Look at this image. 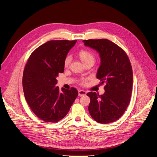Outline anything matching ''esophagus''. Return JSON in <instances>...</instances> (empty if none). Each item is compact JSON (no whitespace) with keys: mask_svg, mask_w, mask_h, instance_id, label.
I'll return each instance as SVG.
<instances>
[{"mask_svg":"<svg viewBox=\"0 0 157 157\" xmlns=\"http://www.w3.org/2000/svg\"><path fill=\"white\" fill-rule=\"evenodd\" d=\"M86 94V92L84 90H79L78 91V96L81 97V96H85Z\"/></svg>","mask_w":157,"mask_h":157,"instance_id":"obj_1","label":"esophagus"}]
</instances>
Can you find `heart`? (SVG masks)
I'll use <instances>...</instances> for the list:
<instances>
[{"mask_svg": "<svg viewBox=\"0 0 157 157\" xmlns=\"http://www.w3.org/2000/svg\"><path fill=\"white\" fill-rule=\"evenodd\" d=\"M78 55L80 58V59H81V61L85 64L88 63H94L95 62V57L94 56V55L87 50H81L79 53ZM71 56H66L64 61V65L67 68V67H68L71 62ZM85 82V81L83 80L82 81V83L84 84Z\"/></svg>", "mask_w": 157, "mask_h": 157, "instance_id": "heart-1", "label": "heart"}]
</instances>
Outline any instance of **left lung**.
Instances as JSON below:
<instances>
[{"label":"left lung","mask_w":157,"mask_h":157,"mask_svg":"<svg viewBox=\"0 0 157 157\" xmlns=\"http://www.w3.org/2000/svg\"><path fill=\"white\" fill-rule=\"evenodd\" d=\"M84 45L97 51L101 64L96 77L105 83L102 95L89 92L88 110L92 118L100 124H108L119 119L130 101L133 84L132 66L126 53L107 39L87 40Z\"/></svg>","instance_id":"left-lung-1"}]
</instances>
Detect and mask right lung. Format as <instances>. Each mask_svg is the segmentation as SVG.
<instances>
[{
	"mask_svg": "<svg viewBox=\"0 0 157 157\" xmlns=\"http://www.w3.org/2000/svg\"><path fill=\"white\" fill-rule=\"evenodd\" d=\"M77 40H51L30 56L24 71L22 84L25 98L34 114L47 122L63 119L78 95L76 89L58 86L56 77L64 71L67 54Z\"/></svg>",
	"mask_w": 157,
	"mask_h": 157,
	"instance_id": "obj_1",
	"label": "right lung"
}]
</instances>
